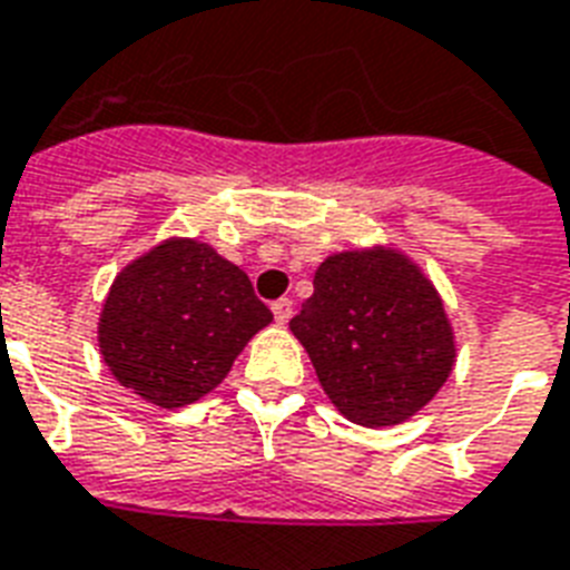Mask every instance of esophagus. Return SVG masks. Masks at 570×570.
Returning <instances> with one entry per match:
<instances>
[{
	"mask_svg": "<svg viewBox=\"0 0 570 570\" xmlns=\"http://www.w3.org/2000/svg\"><path fill=\"white\" fill-rule=\"evenodd\" d=\"M272 314H275L277 325L289 323V316H293V298H277V302L272 304Z\"/></svg>",
	"mask_w": 570,
	"mask_h": 570,
	"instance_id": "obj_1",
	"label": "esophagus"
}]
</instances>
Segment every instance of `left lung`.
I'll return each mask as SVG.
<instances>
[{
    "label": "left lung",
    "mask_w": 570,
    "mask_h": 570,
    "mask_svg": "<svg viewBox=\"0 0 570 570\" xmlns=\"http://www.w3.org/2000/svg\"><path fill=\"white\" fill-rule=\"evenodd\" d=\"M289 328L311 355L328 401L364 428L412 419L458 362L436 286L394 247L328 256Z\"/></svg>",
    "instance_id": "1"
}]
</instances>
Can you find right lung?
Segmentation results:
<instances>
[{"instance_id":"1","label":"right lung","mask_w":570,"mask_h":570,"mask_svg":"<svg viewBox=\"0 0 570 570\" xmlns=\"http://www.w3.org/2000/svg\"><path fill=\"white\" fill-rule=\"evenodd\" d=\"M272 311L247 275L197 238H167L112 281L98 323L104 364L160 410L217 389Z\"/></svg>"}]
</instances>
